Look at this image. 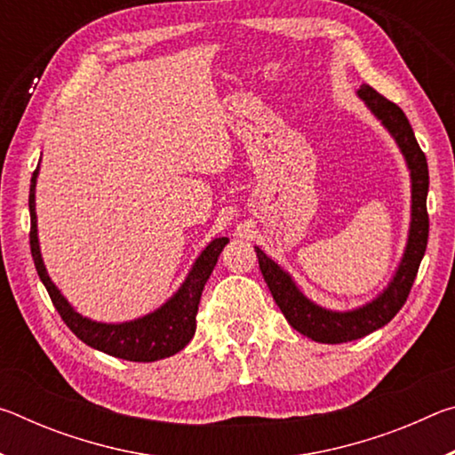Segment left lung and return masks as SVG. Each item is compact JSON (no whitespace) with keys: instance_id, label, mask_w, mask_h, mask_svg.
<instances>
[{"instance_id":"left-lung-1","label":"left lung","mask_w":455,"mask_h":455,"mask_svg":"<svg viewBox=\"0 0 455 455\" xmlns=\"http://www.w3.org/2000/svg\"><path fill=\"white\" fill-rule=\"evenodd\" d=\"M357 94L367 104L369 110L381 120V124L389 130V134L395 138L397 146L405 156L407 168L411 172L410 238H407L403 259L397 267L394 281L387 284V289L379 297L373 299L371 303L359 307L355 311H327L309 301L297 289L289 273H284L275 260L268 259L259 246H255L260 273H263L275 303L279 305L289 325L297 329L301 335L313 339V341L331 345L347 343L353 341V339L365 337L381 329L383 325H387L395 317L399 309L405 305L407 297H410L415 275H418L421 259L426 255L429 236V217L426 204L429 188L427 160L418 140H415L410 120H407L402 108L391 102V100L383 98L371 86H361Z\"/></svg>"}]
</instances>
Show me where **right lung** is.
Masks as SVG:
<instances>
[{
	"mask_svg": "<svg viewBox=\"0 0 455 455\" xmlns=\"http://www.w3.org/2000/svg\"><path fill=\"white\" fill-rule=\"evenodd\" d=\"M36 179L37 168L29 184V217H32V228H29V246H32V257L36 271L40 275L44 287L48 289L53 307L60 317L70 327L72 333L82 339L98 351H104L112 357H120L126 361H158L171 357L188 345V341L196 331V313L200 295H203L204 283L209 281L214 265H217L220 251L228 243L227 236L214 238V241L200 252L195 267L188 273L187 281L182 283L179 292L166 301L160 309L142 319H134L118 325H108V323H96L82 317L80 313L72 309L64 295L52 283L45 271L44 260L40 255V243H37V220H36Z\"/></svg>",
	"mask_w": 455,
	"mask_h": 455,
	"instance_id": "1",
	"label": "right lung"
}]
</instances>
